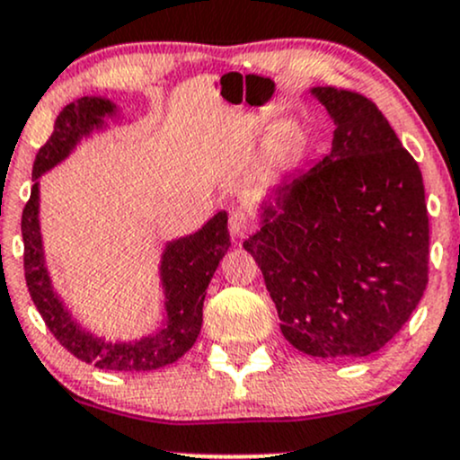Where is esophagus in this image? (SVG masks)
I'll use <instances>...</instances> for the list:
<instances>
[{"instance_id": "esophagus-1", "label": "esophagus", "mask_w": 460, "mask_h": 460, "mask_svg": "<svg viewBox=\"0 0 460 460\" xmlns=\"http://www.w3.org/2000/svg\"><path fill=\"white\" fill-rule=\"evenodd\" d=\"M252 229H255V218H252L251 212H246V209H242V208L231 209L229 234H231V237H234V242L244 240V237L251 234Z\"/></svg>"}]
</instances>
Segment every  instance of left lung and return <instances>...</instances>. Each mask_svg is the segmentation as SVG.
<instances>
[{
  "label": "left lung",
  "instance_id": "1",
  "mask_svg": "<svg viewBox=\"0 0 460 460\" xmlns=\"http://www.w3.org/2000/svg\"><path fill=\"white\" fill-rule=\"evenodd\" d=\"M309 93L335 125L331 151L261 200L244 248L289 344L318 358L367 357L402 329L429 283L424 181L369 99Z\"/></svg>",
  "mask_w": 460,
  "mask_h": 460
}]
</instances>
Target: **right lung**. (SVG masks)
Listing matches in <instances>:
<instances>
[{
  "mask_svg": "<svg viewBox=\"0 0 460 460\" xmlns=\"http://www.w3.org/2000/svg\"><path fill=\"white\" fill-rule=\"evenodd\" d=\"M123 119V110L108 97H82L68 103L58 114L54 134L36 153L31 168V194L21 218L23 234V268L30 296L43 315L47 329L71 355L93 363L99 369L114 372H149L171 366L181 358L197 341L203 324V300L208 285L231 240L226 231V212L214 214L194 234L168 240L160 255L162 320L155 331L138 340H112L97 335L79 322L65 298L54 288L45 260L40 234V177L62 164L77 149L82 140L105 131L110 120Z\"/></svg>",
  "mask_w": 460,
  "mask_h": 460,
  "instance_id": "right-lung-1",
  "label": "right lung"
}]
</instances>
